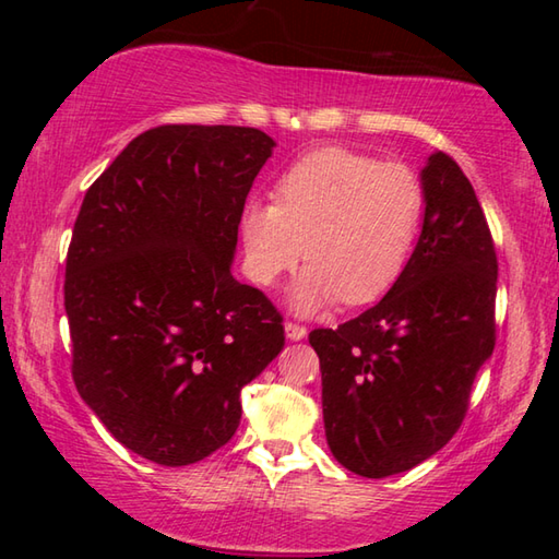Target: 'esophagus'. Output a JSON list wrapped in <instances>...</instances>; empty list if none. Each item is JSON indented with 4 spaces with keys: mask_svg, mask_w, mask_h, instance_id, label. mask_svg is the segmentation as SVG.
I'll use <instances>...</instances> for the list:
<instances>
[{
    "mask_svg": "<svg viewBox=\"0 0 559 559\" xmlns=\"http://www.w3.org/2000/svg\"><path fill=\"white\" fill-rule=\"evenodd\" d=\"M286 335L290 337V340H302L308 335V330L302 328L300 323H293V320H286Z\"/></svg>",
    "mask_w": 559,
    "mask_h": 559,
    "instance_id": "obj_1",
    "label": "esophagus"
}]
</instances>
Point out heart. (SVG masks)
Listing matches in <instances>:
<instances>
[{
	"instance_id": "obj_1",
	"label": "heart",
	"mask_w": 559,
	"mask_h": 559,
	"mask_svg": "<svg viewBox=\"0 0 559 559\" xmlns=\"http://www.w3.org/2000/svg\"><path fill=\"white\" fill-rule=\"evenodd\" d=\"M273 200L249 202L241 212L246 269L261 286H273L302 253L310 263L293 290L302 313L335 298L362 306L390 290L424 216V185L412 167L347 147L298 157L281 173Z\"/></svg>"
}]
</instances>
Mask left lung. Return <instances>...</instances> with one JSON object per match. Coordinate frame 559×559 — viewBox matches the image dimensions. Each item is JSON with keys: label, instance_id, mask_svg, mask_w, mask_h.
<instances>
[{"label": "left lung", "instance_id": "1", "mask_svg": "<svg viewBox=\"0 0 559 559\" xmlns=\"http://www.w3.org/2000/svg\"><path fill=\"white\" fill-rule=\"evenodd\" d=\"M421 185L424 226L402 276L362 316L308 337L328 447L365 478L409 471L447 447L496 347L498 259L476 192L441 150Z\"/></svg>", "mask_w": 559, "mask_h": 559}]
</instances>
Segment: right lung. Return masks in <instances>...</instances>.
<instances>
[{
	"instance_id": "add662e5",
	"label": "right lung",
	"mask_w": 559,
	"mask_h": 559,
	"mask_svg": "<svg viewBox=\"0 0 559 559\" xmlns=\"http://www.w3.org/2000/svg\"><path fill=\"white\" fill-rule=\"evenodd\" d=\"M273 145L239 126L145 130L75 216L63 283L75 390L159 466L222 449L241 386L286 343L278 308L231 276L246 194Z\"/></svg>"
}]
</instances>
